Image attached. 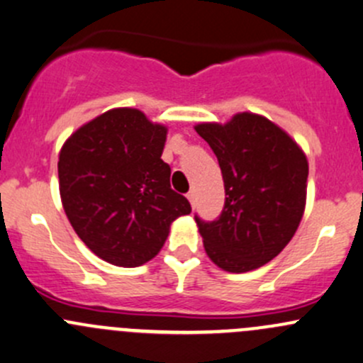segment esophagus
Returning <instances> with one entry per match:
<instances>
[{
  "instance_id": "obj_1",
  "label": "esophagus",
  "mask_w": 363,
  "mask_h": 363,
  "mask_svg": "<svg viewBox=\"0 0 363 363\" xmlns=\"http://www.w3.org/2000/svg\"><path fill=\"white\" fill-rule=\"evenodd\" d=\"M188 200H189V203L193 205V207L196 205V191H194V189H193V191L188 193Z\"/></svg>"
}]
</instances>
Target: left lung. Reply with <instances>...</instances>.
I'll use <instances>...</instances> for the list:
<instances>
[{
	"label": "left lung",
	"mask_w": 363,
	"mask_h": 363,
	"mask_svg": "<svg viewBox=\"0 0 363 363\" xmlns=\"http://www.w3.org/2000/svg\"><path fill=\"white\" fill-rule=\"evenodd\" d=\"M223 172L226 201L216 220L194 216L213 264L245 273L285 249L306 205L308 160L287 132L268 118L238 113L228 123H200Z\"/></svg>",
	"instance_id": "obj_1"
}]
</instances>
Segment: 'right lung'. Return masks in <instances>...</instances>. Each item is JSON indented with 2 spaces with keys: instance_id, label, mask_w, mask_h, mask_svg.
<instances>
[{
  "instance_id": "add662e5",
  "label": "right lung",
  "mask_w": 363,
  "mask_h": 363,
  "mask_svg": "<svg viewBox=\"0 0 363 363\" xmlns=\"http://www.w3.org/2000/svg\"><path fill=\"white\" fill-rule=\"evenodd\" d=\"M167 127L116 108L79 127L59 152V189L71 226L106 262L135 268L158 254L191 205L170 188Z\"/></svg>"
}]
</instances>
